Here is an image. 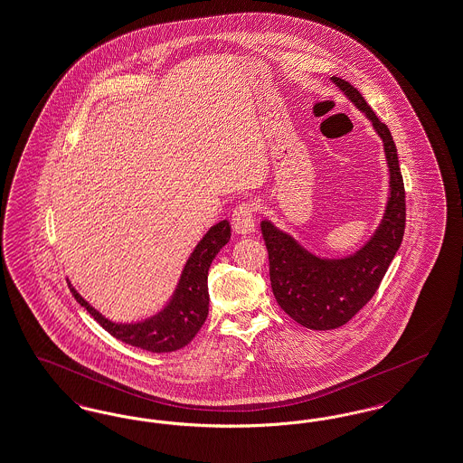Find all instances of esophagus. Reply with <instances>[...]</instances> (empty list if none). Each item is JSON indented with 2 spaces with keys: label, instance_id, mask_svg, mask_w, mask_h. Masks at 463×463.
Instances as JSON below:
<instances>
[{
  "label": "esophagus",
  "instance_id": "esophagus-1",
  "mask_svg": "<svg viewBox=\"0 0 463 463\" xmlns=\"http://www.w3.org/2000/svg\"><path fill=\"white\" fill-rule=\"evenodd\" d=\"M232 229L238 234H248L255 231V204L241 203L232 212Z\"/></svg>",
  "mask_w": 463,
  "mask_h": 463
}]
</instances>
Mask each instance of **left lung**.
<instances>
[{
	"mask_svg": "<svg viewBox=\"0 0 463 463\" xmlns=\"http://www.w3.org/2000/svg\"><path fill=\"white\" fill-rule=\"evenodd\" d=\"M341 91L364 111L381 136L389 166L388 206L369 242L348 259H318L269 221L261 236L269 251V274L279 307L303 327L329 331L358 314L381 286L405 234V185L396 145L388 126L377 118L364 96L345 79L333 77Z\"/></svg>",
	"mask_w": 463,
	"mask_h": 463,
	"instance_id": "obj_1",
	"label": "left lung"
}]
</instances>
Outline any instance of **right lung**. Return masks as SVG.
Masks as SVG:
<instances>
[{"mask_svg": "<svg viewBox=\"0 0 463 463\" xmlns=\"http://www.w3.org/2000/svg\"><path fill=\"white\" fill-rule=\"evenodd\" d=\"M229 240L231 225L227 221L213 225L187 260L184 272L170 303L160 314L151 317L145 322H110L99 312H96L93 307L75 291L71 282L69 289L72 291L77 303L84 307L94 320L118 341L151 353L175 352L191 343V339L202 329L208 317V269L212 265V260L215 259V255Z\"/></svg>", "mask_w": 463, "mask_h": 463, "instance_id": "right-lung-1", "label": "right lung"}]
</instances>
